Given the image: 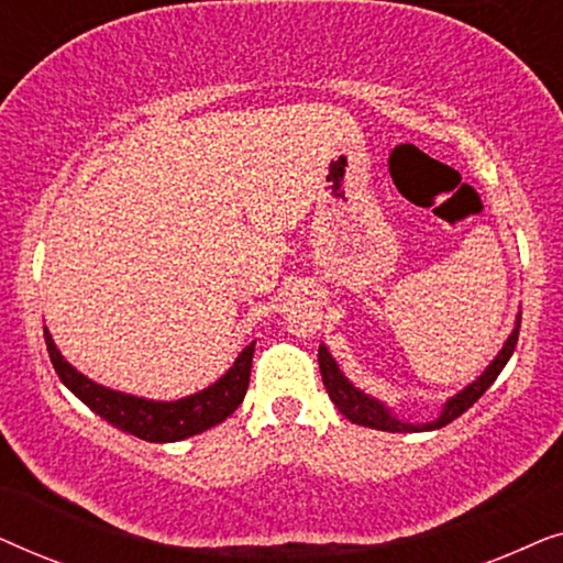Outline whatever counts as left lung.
Segmentation results:
<instances>
[{
    "mask_svg": "<svg viewBox=\"0 0 563 563\" xmlns=\"http://www.w3.org/2000/svg\"><path fill=\"white\" fill-rule=\"evenodd\" d=\"M518 335H520V318H518V322H515L512 335L507 338V343L503 345V351H499V356L487 366V372H484L474 384H468L464 391H459L456 397L449 399L443 407L441 418L433 422H426V426H410V422L391 418L389 410H384V405H379L376 399L366 397L364 391H358L356 387H353V384L341 374V368L335 366V361L328 353L325 345H320L318 361H320L322 384H325L330 399H333L338 410H341L351 422H358V426L376 428V430H389V433H420V430H435V428L449 426L451 420H456L459 415H464L468 407H472L476 399H479L484 391L492 387V382L497 379L507 361H510L515 345H518Z\"/></svg>",
    "mask_w": 563,
    "mask_h": 563,
    "instance_id": "1",
    "label": "left lung"
}]
</instances>
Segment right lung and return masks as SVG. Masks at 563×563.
<instances>
[{
	"label": "right lung",
	"instance_id": "add662e5",
	"mask_svg": "<svg viewBox=\"0 0 563 563\" xmlns=\"http://www.w3.org/2000/svg\"><path fill=\"white\" fill-rule=\"evenodd\" d=\"M45 345H48L51 364L56 368L58 379L89 407L99 418L112 422L114 428L125 430V433L141 438L151 443H174L181 438L197 435L202 430L218 426L230 418L243 402L245 389L251 379V361H253V343L245 345L230 372L214 382L212 387L197 395L176 399V402H151L143 397H130L122 391H112L99 387L87 376L76 372L71 364H66L64 356L53 345V338L45 330Z\"/></svg>",
	"mask_w": 563,
	"mask_h": 563
}]
</instances>
